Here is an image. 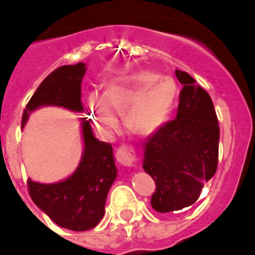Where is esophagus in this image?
I'll return each instance as SVG.
<instances>
[{"mask_svg": "<svg viewBox=\"0 0 255 255\" xmlns=\"http://www.w3.org/2000/svg\"><path fill=\"white\" fill-rule=\"evenodd\" d=\"M116 158L121 165L126 166V167H132V166H134V152L127 146H121L120 148L117 149Z\"/></svg>", "mask_w": 255, "mask_h": 255, "instance_id": "obj_1", "label": "esophagus"}]
</instances>
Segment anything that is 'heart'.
Here are the masks:
<instances>
[{"label":"heart","mask_w":255,"mask_h":255,"mask_svg":"<svg viewBox=\"0 0 255 255\" xmlns=\"http://www.w3.org/2000/svg\"><path fill=\"white\" fill-rule=\"evenodd\" d=\"M176 97L177 85L172 78L139 71L111 82L104 94L93 92L88 104L93 125L104 135H113L120 130L117 114L123 112L127 127L147 135L167 122Z\"/></svg>","instance_id":"heart-1"}]
</instances>
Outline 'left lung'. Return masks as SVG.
<instances>
[{
  "mask_svg": "<svg viewBox=\"0 0 255 255\" xmlns=\"http://www.w3.org/2000/svg\"><path fill=\"white\" fill-rule=\"evenodd\" d=\"M175 73L182 84L177 116L144 143L143 170L156 184L151 205L158 213L192 205L218 168L220 128L213 101L190 74Z\"/></svg>",
  "mask_w": 255,
  "mask_h": 255,
  "instance_id": "left-lung-1",
  "label": "left lung"
}]
</instances>
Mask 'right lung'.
<instances>
[{"label": "right lung", "mask_w": 255, "mask_h": 255, "mask_svg": "<svg viewBox=\"0 0 255 255\" xmlns=\"http://www.w3.org/2000/svg\"><path fill=\"white\" fill-rule=\"evenodd\" d=\"M85 64L64 65L49 74L31 97L22 114L23 127L31 112L41 106H59L82 112L80 98ZM84 153L79 167L69 178L56 184L27 180L31 199L54 223L65 229L84 232L98 225L104 215L107 195L117 177L111 143L93 135L88 121H83Z\"/></svg>", "instance_id": "1"}]
</instances>
